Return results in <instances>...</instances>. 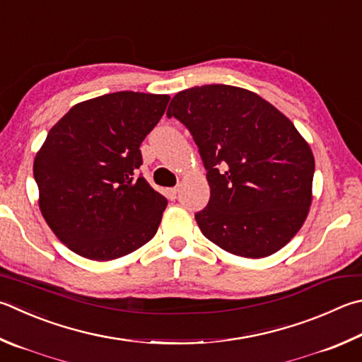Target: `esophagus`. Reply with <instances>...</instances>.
<instances>
[{
	"mask_svg": "<svg viewBox=\"0 0 362 362\" xmlns=\"http://www.w3.org/2000/svg\"><path fill=\"white\" fill-rule=\"evenodd\" d=\"M177 193H179V188H177V187L168 188V189H166V196H168L169 199H173V201L177 198Z\"/></svg>",
	"mask_w": 362,
	"mask_h": 362,
	"instance_id": "obj_1",
	"label": "esophagus"
}]
</instances>
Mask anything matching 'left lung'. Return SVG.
Returning <instances> with one entry per match:
<instances>
[{
  "mask_svg": "<svg viewBox=\"0 0 362 362\" xmlns=\"http://www.w3.org/2000/svg\"><path fill=\"white\" fill-rule=\"evenodd\" d=\"M192 133L207 170L210 199L194 214L215 245L264 258L290 242L312 204L315 160L294 124L253 91L202 85L169 104Z\"/></svg>",
  "mask_w": 362,
  "mask_h": 362,
  "instance_id": "1",
  "label": "left lung"
}]
</instances>
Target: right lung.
Returning a JSON list of instances; mask_svg holds the SVG:
<instances>
[{
    "label": "right lung",
    "instance_id": "1",
    "mask_svg": "<svg viewBox=\"0 0 362 362\" xmlns=\"http://www.w3.org/2000/svg\"><path fill=\"white\" fill-rule=\"evenodd\" d=\"M168 95L117 91L76 104L49 131L33 174L52 231L87 259L109 261L153 238L168 199L137 169Z\"/></svg>",
    "mask_w": 362,
    "mask_h": 362
}]
</instances>
